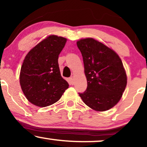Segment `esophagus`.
<instances>
[{
  "instance_id": "obj_1",
  "label": "esophagus",
  "mask_w": 147,
  "mask_h": 147,
  "mask_svg": "<svg viewBox=\"0 0 147 147\" xmlns=\"http://www.w3.org/2000/svg\"><path fill=\"white\" fill-rule=\"evenodd\" d=\"M69 84H70V85H73V84H75V81H74V79L72 78V77L69 78Z\"/></svg>"
}]
</instances>
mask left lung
Returning a JSON list of instances; mask_svg holds the SVG:
<instances>
[{"label": "left lung", "instance_id": "8db88e82", "mask_svg": "<svg viewBox=\"0 0 147 147\" xmlns=\"http://www.w3.org/2000/svg\"><path fill=\"white\" fill-rule=\"evenodd\" d=\"M77 45L83 57L88 85L79 95L93 110H109L120 100L127 84L122 60L112 49L92 38L79 40Z\"/></svg>", "mask_w": 147, "mask_h": 147}]
</instances>
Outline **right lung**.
<instances>
[{"label":"right lung","mask_w":147,"mask_h":147,"mask_svg":"<svg viewBox=\"0 0 147 147\" xmlns=\"http://www.w3.org/2000/svg\"><path fill=\"white\" fill-rule=\"evenodd\" d=\"M66 38L50 35L34 47L25 57L20 72V84L26 98L38 107L55 104L68 88L59 67L60 52Z\"/></svg>","instance_id":"obj_1"}]
</instances>
